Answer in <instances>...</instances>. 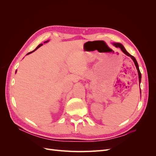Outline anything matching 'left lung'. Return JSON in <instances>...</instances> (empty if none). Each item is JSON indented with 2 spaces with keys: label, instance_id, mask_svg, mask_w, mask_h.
I'll use <instances>...</instances> for the list:
<instances>
[{
  "label": "left lung",
  "instance_id": "left-lung-1",
  "mask_svg": "<svg viewBox=\"0 0 156 156\" xmlns=\"http://www.w3.org/2000/svg\"><path fill=\"white\" fill-rule=\"evenodd\" d=\"M114 45L115 46V47H116V48H120V49L122 51V52H123V53H124V54H126V55H127V56H130V57L132 58V60H133V62H134V63H135V66H136V69H137V72H138V75H139V83H140V81H141V73H140V70H139V65H138V63H137V62H136V59H135V58L133 56H132V55H131L129 53H128L127 52V51L125 49V48H124V46L122 45V44H114Z\"/></svg>",
  "mask_w": 156,
  "mask_h": 156
}]
</instances>
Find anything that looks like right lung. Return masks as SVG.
Returning <instances> with one entry per match:
<instances>
[{
	"mask_svg": "<svg viewBox=\"0 0 156 156\" xmlns=\"http://www.w3.org/2000/svg\"><path fill=\"white\" fill-rule=\"evenodd\" d=\"M48 41H45V42H48ZM43 45V44H40V45H38V46H37V48H36V49H38V48H40V47H41V45ZM36 49H35V50H36ZM35 50H34V51H35ZM34 51H32V52H30V53H28V54H27V55H29V54H30V53H32V52H34Z\"/></svg>",
	"mask_w": 156,
	"mask_h": 156,
	"instance_id": "1",
	"label": "right lung"
}]
</instances>
